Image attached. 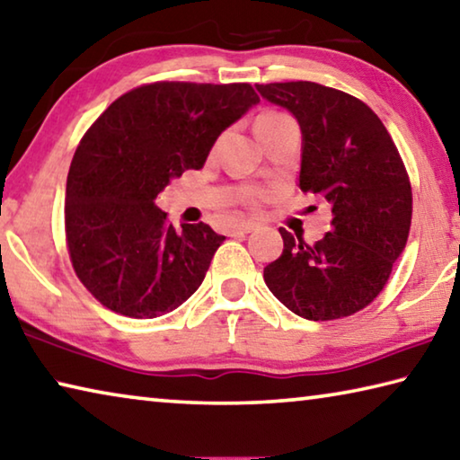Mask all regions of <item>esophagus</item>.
Instances as JSON below:
<instances>
[{
	"label": "esophagus",
	"instance_id": "esophagus-1",
	"mask_svg": "<svg viewBox=\"0 0 460 460\" xmlns=\"http://www.w3.org/2000/svg\"><path fill=\"white\" fill-rule=\"evenodd\" d=\"M255 227H258L255 223H239L231 231H233V235H235V233H252V231H255Z\"/></svg>",
	"mask_w": 460,
	"mask_h": 460
}]
</instances>
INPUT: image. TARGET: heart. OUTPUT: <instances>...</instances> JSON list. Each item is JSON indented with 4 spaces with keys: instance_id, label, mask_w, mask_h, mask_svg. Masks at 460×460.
<instances>
[{
    "instance_id": "1",
    "label": "heart",
    "mask_w": 460,
    "mask_h": 460,
    "mask_svg": "<svg viewBox=\"0 0 460 460\" xmlns=\"http://www.w3.org/2000/svg\"><path fill=\"white\" fill-rule=\"evenodd\" d=\"M286 119H290V118H288L286 113H279V111H266V113H261L258 119H255V131H260L261 128H268V126H276V123H279V121H286ZM261 197H263V194H261L260 190H247V192L243 194V197H241V200H243L245 205L253 207L255 202H258Z\"/></svg>"
}]
</instances>
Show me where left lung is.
Returning <instances> with one entry per match:
<instances>
[{
    "label": "left lung",
    "mask_w": 460,
    "mask_h": 460,
    "mask_svg": "<svg viewBox=\"0 0 460 460\" xmlns=\"http://www.w3.org/2000/svg\"><path fill=\"white\" fill-rule=\"evenodd\" d=\"M302 129L300 190L331 205L316 243L284 227V252L263 268L271 294L308 321L359 313L384 290L411 223L408 170L384 123L349 93L310 81L255 84Z\"/></svg>",
    "instance_id": "left-lung-1"
}]
</instances>
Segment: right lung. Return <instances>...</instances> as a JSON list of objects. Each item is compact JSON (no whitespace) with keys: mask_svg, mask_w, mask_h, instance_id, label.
I'll use <instances>...</instances> for the list:
<instances>
[{"mask_svg":"<svg viewBox=\"0 0 460 460\" xmlns=\"http://www.w3.org/2000/svg\"><path fill=\"white\" fill-rule=\"evenodd\" d=\"M260 103L249 83L155 81L123 93L84 131L66 178L65 233L76 278L105 308L155 318L189 300L223 235L174 229L154 205L170 178L205 164L215 139Z\"/></svg>","mask_w":460,"mask_h":460,"instance_id":"obj_1","label":"right lung"}]
</instances>
